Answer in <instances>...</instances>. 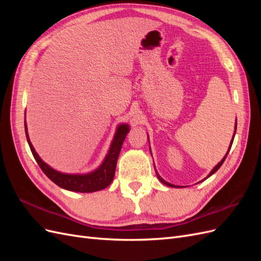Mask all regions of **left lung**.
Instances as JSON below:
<instances>
[{"label":"left lung","mask_w":261,"mask_h":261,"mask_svg":"<svg viewBox=\"0 0 261 261\" xmlns=\"http://www.w3.org/2000/svg\"><path fill=\"white\" fill-rule=\"evenodd\" d=\"M236 126H238V123H235V132H236ZM234 135H235V133H234ZM233 140H234V136H233V139L231 140V144H230V147H228V150H227V152H226V154H225V156L223 158V159L222 160H221L217 165H216V167L215 168H213V170L210 172V174L207 176V177H209V176H211L212 174H213V173H216L219 169H220V167H221V165H222L223 164V162H224V160H225V158L227 156V153H228V151H230V149H231V147H232V144H233ZM155 173H156V176H158V178H159V180L160 181H162V183L163 184H165V185H167V186H171V187H176L175 185H173V184H170V183H168V181H165L159 174H158V172L155 171Z\"/></svg>","instance_id":"1"}]
</instances>
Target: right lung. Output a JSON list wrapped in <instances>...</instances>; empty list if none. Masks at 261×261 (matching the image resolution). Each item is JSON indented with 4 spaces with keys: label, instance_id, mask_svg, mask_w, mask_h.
Returning a JSON list of instances; mask_svg holds the SVG:
<instances>
[{
    "label": "right lung",
    "instance_id": "obj_1",
    "mask_svg": "<svg viewBox=\"0 0 261 261\" xmlns=\"http://www.w3.org/2000/svg\"><path fill=\"white\" fill-rule=\"evenodd\" d=\"M26 129V137L28 140V144L30 147L31 152L36 159L39 167L43 171L44 174L48 176L53 183L57 184L58 186L67 189V191L72 192H78V193H92L101 191L106 187H108L111 181L113 180L114 174H115V169H116V162L118 154H120L122 145L124 143V139L127 135L129 130V127L126 124H121L117 127L116 134L113 139V143L111 145V148L109 150V153L106 156V159L102 163L99 169L93 171L89 174L85 175H74V174H64V173H61L51 169L48 164L44 163L40 158H39L38 153L35 151V149L31 145L28 134H27V127L25 125Z\"/></svg>",
    "mask_w": 261,
    "mask_h": 261
}]
</instances>
